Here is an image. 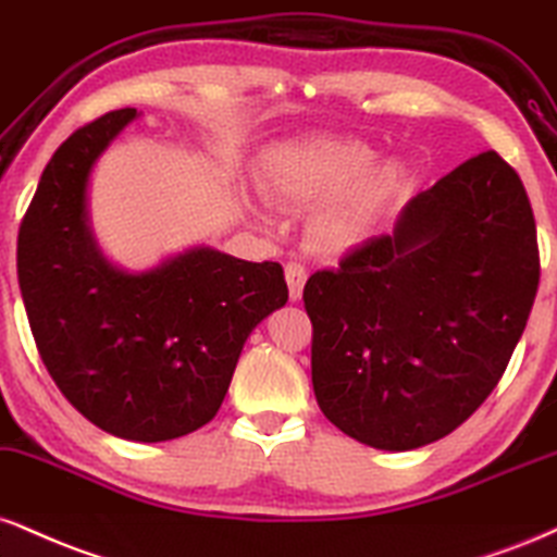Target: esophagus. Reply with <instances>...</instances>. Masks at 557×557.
<instances>
[{"label":"esophagus","mask_w":557,"mask_h":557,"mask_svg":"<svg viewBox=\"0 0 557 557\" xmlns=\"http://www.w3.org/2000/svg\"><path fill=\"white\" fill-rule=\"evenodd\" d=\"M306 277H308V272L300 261H287L285 280H287V293H290V300H300V296H304Z\"/></svg>","instance_id":"1"}]
</instances>
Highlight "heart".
<instances>
[{
  "mask_svg": "<svg viewBox=\"0 0 557 557\" xmlns=\"http://www.w3.org/2000/svg\"><path fill=\"white\" fill-rule=\"evenodd\" d=\"M376 158L371 145L355 137L290 139L264 152L259 186L280 207H317L308 246L339 257L363 244L405 181L399 163Z\"/></svg>",
  "mask_w": 557,
  "mask_h": 557,
  "instance_id": "heart-1",
  "label": "heart"
}]
</instances>
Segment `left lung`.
<instances>
[{
	"label": "left lung",
	"mask_w": 557,
	"mask_h": 557,
	"mask_svg": "<svg viewBox=\"0 0 557 557\" xmlns=\"http://www.w3.org/2000/svg\"><path fill=\"white\" fill-rule=\"evenodd\" d=\"M537 285L519 173L495 150L465 160L412 197L388 236L308 277L321 412L386 451L457 431L504 376Z\"/></svg>",
	"instance_id": "1"
}]
</instances>
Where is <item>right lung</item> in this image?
<instances>
[{
    "label": "right lung",
    "mask_w": 557,
    "mask_h": 557,
    "mask_svg": "<svg viewBox=\"0 0 557 557\" xmlns=\"http://www.w3.org/2000/svg\"><path fill=\"white\" fill-rule=\"evenodd\" d=\"M137 109L103 113L59 145L20 223L17 277L46 371L79 414L158 444L210 423L246 337L287 285L277 261L191 249L156 270L111 267L87 227V178Z\"/></svg>",
    "instance_id": "obj_1"
}]
</instances>
